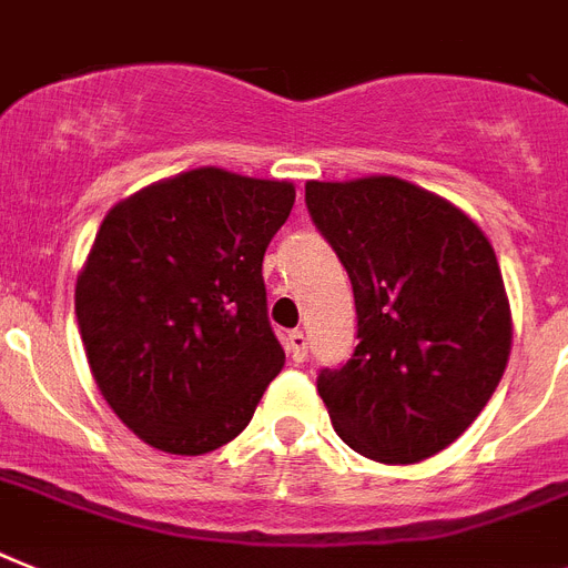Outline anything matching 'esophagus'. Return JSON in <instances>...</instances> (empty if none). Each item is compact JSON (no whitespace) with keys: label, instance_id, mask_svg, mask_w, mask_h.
Here are the masks:
<instances>
[{"label":"esophagus","instance_id":"obj_1","mask_svg":"<svg viewBox=\"0 0 568 568\" xmlns=\"http://www.w3.org/2000/svg\"><path fill=\"white\" fill-rule=\"evenodd\" d=\"M285 349H288V355L294 357V361H306V355H308V337L303 335V332H297V328H294V332H288V337H285Z\"/></svg>","mask_w":568,"mask_h":568}]
</instances>
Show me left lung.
I'll return each mask as SVG.
<instances>
[{"label":"left lung","mask_w":568,"mask_h":568,"mask_svg":"<svg viewBox=\"0 0 568 568\" xmlns=\"http://www.w3.org/2000/svg\"><path fill=\"white\" fill-rule=\"evenodd\" d=\"M312 222L352 280L357 346L321 369L337 436L366 459L413 465L468 430L511 352V308L483 227L395 175L308 181Z\"/></svg>","instance_id":"obj_1"}]
</instances>
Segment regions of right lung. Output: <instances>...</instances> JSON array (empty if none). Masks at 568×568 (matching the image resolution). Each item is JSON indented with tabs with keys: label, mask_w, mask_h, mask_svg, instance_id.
Masks as SVG:
<instances>
[{
	"label": "right lung",
	"mask_w": 568,
	"mask_h": 568,
	"mask_svg": "<svg viewBox=\"0 0 568 568\" xmlns=\"http://www.w3.org/2000/svg\"><path fill=\"white\" fill-rule=\"evenodd\" d=\"M292 207V181L199 166L106 213L74 312L98 389L146 445H227L283 369L262 256Z\"/></svg>",
	"instance_id": "1"
}]
</instances>
